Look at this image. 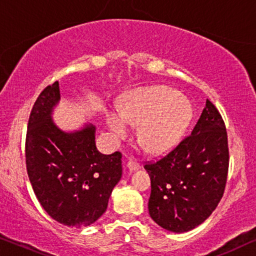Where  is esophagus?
<instances>
[{"label":"esophagus","mask_w":256,"mask_h":256,"mask_svg":"<svg viewBox=\"0 0 256 256\" xmlns=\"http://www.w3.org/2000/svg\"><path fill=\"white\" fill-rule=\"evenodd\" d=\"M128 170H130V171H137L138 168H140V165H139V164L136 162V160L130 159L128 162Z\"/></svg>","instance_id":"1"}]
</instances>
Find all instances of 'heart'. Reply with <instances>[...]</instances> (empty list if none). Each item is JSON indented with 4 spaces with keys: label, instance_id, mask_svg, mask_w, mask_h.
Masks as SVG:
<instances>
[{
    "label": "heart",
    "instance_id": "b5f03b06",
    "mask_svg": "<svg viewBox=\"0 0 256 256\" xmlns=\"http://www.w3.org/2000/svg\"><path fill=\"white\" fill-rule=\"evenodd\" d=\"M193 117L192 105L168 86L136 90L120 110L106 114V124L116 138H124L130 125H139L138 142L146 152L162 154L180 142Z\"/></svg>",
    "mask_w": 256,
    "mask_h": 256
}]
</instances>
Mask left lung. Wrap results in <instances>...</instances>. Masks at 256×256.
<instances>
[{
    "mask_svg": "<svg viewBox=\"0 0 256 256\" xmlns=\"http://www.w3.org/2000/svg\"><path fill=\"white\" fill-rule=\"evenodd\" d=\"M230 151L220 112L206 100L192 134L144 166L151 178L148 213L160 227L188 232L208 218L224 196Z\"/></svg>",
    "mask_w": 256,
    "mask_h": 256,
    "instance_id": "8db88e82",
    "label": "left lung"
}]
</instances>
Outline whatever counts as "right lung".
I'll return each instance as SVG.
<instances>
[{"instance_id":"1","label":"right lung","mask_w":256,"mask_h":256,"mask_svg":"<svg viewBox=\"0 0 256 256\" xmlns=\"http://www.w3.org/2000/svg\"><path fill=\"white\" fill-rule=\"evenodd\" d=\"M60 98V84L54 82L34 104L26 137V171L44 210L60 224L80 228L106 210L122 178V153L98 151L94 125L74 132L60 130L51 119Z\"/></svg>"}]
</instances>
